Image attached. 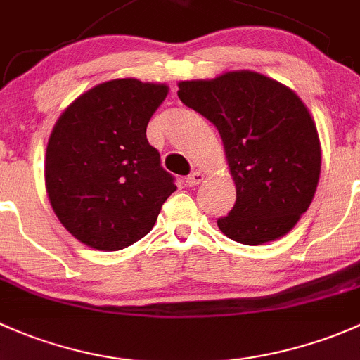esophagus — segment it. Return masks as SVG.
Here are the masks:
<instances>
[{"mask_svg": "<svg viewBox=\"0 0 360 360\" xmlns=\"http://www.w3.org/2000/svg\"><path fill=\"white\" fill-rule=\"evenodd\" d=\"M202 181V173L201 172H192L191 175L185 179V184L188 185V187H195V185H199Z\"/></svg>", "mask_w": 360, "mask_h": 360, "instance_id": "esophagus-1", "label": "esophagus"}]
</instances>
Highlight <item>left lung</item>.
I'll use <instances>...</instances> for the list:
<instances>
[{"label": "left lung", "mask_w": 360, "mask_h": 360, "mask_svg": "<svg viewBox=\"0 0 360 360\" xmlns=\"http://www.w3.org/2000/svg\"><path fill=\"white\" fill-rule=\"evenodd\" d=\"M179 98L220 131L236 205L218 218L225 236L257 246L290 232L309 210L321 173L312 116L290 88L251 70L181 81Z\"/></svg>", "instance_id": "8db88e82"}]
</instances>
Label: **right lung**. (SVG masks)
Segmentation results:
<instances>
[{
	"label": "right lung",
	"instance_id": "1",
	"mask_svg": "<svg viewBox=\"0 0 360 360\" xmlns=\"http://www.w3.org/2000/svg\"><path fill=\"white\" fill-rule=\"evenodd\" d=\"M165 84L112 79L74 100L46 147L44 179L60 224L86 246L117 251L154 227L176 191L147 140Z\"/></svg>",
	"mask_w": 360,
	"mask_h": 360
}]
</instances>
